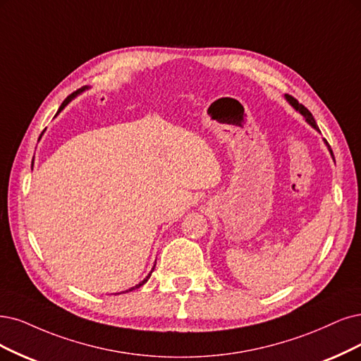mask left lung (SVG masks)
Masks as SVG:
<instances>
[{
  "label": "left lung",
  "mask_w": 361,
  "mask_h": 361,
  "mask_svg": "<svg viewBox=\"0 0 361 361\" xmlns=\"http://www.w3.org/2000/svg\"><path fill=\"white\" fill-rule=\"evenodd\" d=\"M287 99H288V102L295 106V109L306 118V122H308L311 126H314L317 130H319L318 129V126H317V123H315V120H314V116L311 114V111L306 109L305 105H302V104H299V101L296 99V98H293V97H290V95H287ZM326 144H327V141H326ZM327 147H329V150H330V153H331V149H330V145L327 144Z\"/></svg>",
  "instance_id": "1"
}]
</instances>
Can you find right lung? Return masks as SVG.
<instances>
[{
    "instance_id": "obj_1",
    "label": "right lung",
    "mask_w": 361,
    "mask_h": 361,
    "mask_svg": "<svg viewBox=\"0 0 361 361\" xmlns=\"http://www.w3.org/2000/svg\"><path fill=\"white\" fill-rule=\"evenodd\" d=\"M85 89H86V87H85V86H83V87H80V89H78V90H75V92H73V93H71V95H70V97H66V98H65V101H63V102H62V105H61V106H59V111H61V110H62V109H63V106H65V105H66V104H68V102H70V101H71V99H73V98H75V97H77V95H78V93H82V92H83V90H85ZM59 111H58V113H59ZM154 266H156V264H154ZM153 269H154V268H153ZM152 272H153V271H152ZM152 272H150V274H149V275H147V276H145V278H144V279H142V281H141V283H140V284H138V286H135V287H132V288H129V290H126V291H132V290H135V288H140V287H141V286H142V284H145V283H147V281H149V278H150V275H152Z\"/></svg>"
}]
</instances>
